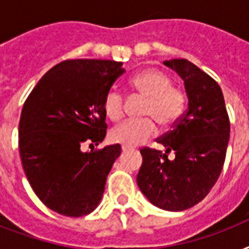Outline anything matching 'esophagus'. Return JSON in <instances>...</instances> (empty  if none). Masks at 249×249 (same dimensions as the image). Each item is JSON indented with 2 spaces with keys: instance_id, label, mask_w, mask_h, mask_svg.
Wrapping results in <instances>:
<instances>
[{
  "instance_id": "obj_1",
  "label": "esophagus",
  "mask_w": 249,
  "mask_h": 249,
  "mask_svg": "<svg viewBox=\"0 0 249 249\" xmlns=\"http://www.w3.org/2000/svg\"><path fill=\"white\" fill-rule=\"evenodd\" d=\"M121 150H123V152H125V151H129V150H132V147H130V146H125V144H123V146H121Z\"/></svg>"
}]
</instances>
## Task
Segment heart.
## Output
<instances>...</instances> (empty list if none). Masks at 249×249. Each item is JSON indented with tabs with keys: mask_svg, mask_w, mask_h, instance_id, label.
<instances>
[{
	"mask_svg": "<svg viewBox=\"0 0 249 249\" xmlns=\"http://www.w3.org/2000/svg\"><path fill=\"white\" fill-rule=\"evenodd\" d=\"M172 77L158 68H148L129 80V88L137 97L144 99L141 109L143 119L124 121L109 133L116 143L137 146L155 136L156 124L168 128L177 123L185 113L187 95L179 86L172 85ZM103 111L111 121L123 119L125 111L124 94L111 89L103 98Z\"/></svg>",
	"mask_w": 249,
	"mask_h": 249,
	"instance_id": "b5f03b06",
	"label": "heart"
}]
</instances>
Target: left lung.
<instances>
[{
    "label": "left lung",
    "mask_w": 249,
    "mask_h": 249,
    "mask_svg": "<svg viewBox=\"0 0 249 249\" xmlns=\"http://www.w3.org/2000/svg\"><path fill=\"white\" fill-rule=\"evenodd\" d=\"M165 66L185 81L189 108L173 129L156 142L165 152L141 148L143 163L137 183L152 204L165 211H185L204 199L224 168L230 120L220 85L186 59H172ZM174 151L176 158L167 159Z\"/></svg>",
    "instance_id": "1"
}]
</instances>
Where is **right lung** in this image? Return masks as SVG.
I'll list each match as a JSON object with an SVG mask.
<instances>
[{"mask_svg":"<svg viewBox=\"0 0 249 249\" xmlns=\"http://www.w3.org/2000/svg\"><path fill=\"white\" fill-rule=\"evenodd\" d=\"M121 62L67 59L46 72L25 99L19 154L31 187L48 208L67 217L99 204L120 144L98 146L107 132L103 98L125 72Z\"/></svg>","mask_w":249,"mask_h":249,"instance_id":"1","label":"right lung"}]
</instances>
